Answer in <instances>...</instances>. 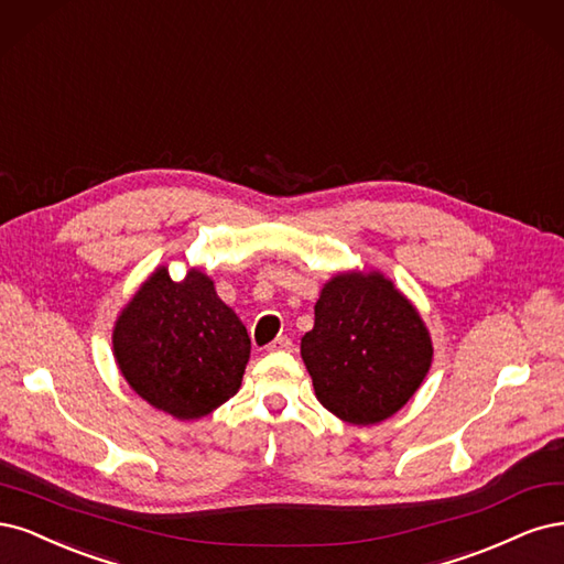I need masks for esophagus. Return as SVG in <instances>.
Returning <instances> with one entry per match:
<instances>
[{
  "mask_svg": "<svg viewBox=\"0 0 564 564\" xmlns=\"http://www.w3.org/2000/svg\"><path fill=\"white\" fill-rule=\"evenodd\" d=\"M267 349H269V351H293V339H288V337H276L274 341L269 344Z\"/></svg>",
  "mask_w": 564,
  "mask_h": 564,
  "instance_id": "esophagus-1",
  "label": "esophagus"
}]
</instances>
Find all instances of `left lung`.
I'll return each instance as SVG.
<instances>
[{
  "mask_svg": "<svg viewBox=\"0 0 564 564\" xmlns=\"http://www.w3.org/2000/svg\"><path fill=\"white\" fill-rule=\"evenodd\" d=\"M314 314L300 349L321 405L354 426L389 420L431 368L420 312L379 271H347L323 285Z\"/></svg>",
  "mask_w": 564,
  "mask_h": 564,
  "instance_id": "obj_1",
  "label": "left lung"
}]
</instances>
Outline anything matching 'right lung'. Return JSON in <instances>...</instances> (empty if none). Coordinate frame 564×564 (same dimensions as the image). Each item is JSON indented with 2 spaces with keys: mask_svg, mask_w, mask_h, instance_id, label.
<instances>
[{
  "mask_svg": "<svg viewBox=\"0 0 564 564\" xmlns=\"http://www.w3.org/2000/svg\"><path fill=\"white\" fill-rule=\"evenodd\" d=\"M112 344L131 389L183 422L227 403L250 358L246 325L198 269L173 281L159 267L123 306Z\"/></svg>",
  "mask_w": 564,
  "mask_h": 564,
  "instance_id": "obj_1",
  "label": "right lung"
}]
</instances>
